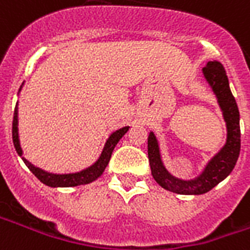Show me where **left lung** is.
Returning a JSON list of instances; mask_svg holds the SVG:
<instances>
[{"mask_svg": "<svg viewBox=\"0 0 250 250\" xmlns=\"http://www.w3.org/2000/svg\"><path fill=\"white\" fill-rule=\"evenodd\" d=\"M203 74L218 97L219 106L227 123V143L218 155L207 164L201 176L195 180L182 181L169 174L161 161L155 133L150 132L148 136V160L153 178L164 188L184 195H201L214 188L233 170L240 155V112L229 89L226 69L219 62H208L203 68Z\"/></svg>", "mask_w": 250, "mask_h": 250, "instance_id": "obj_1", "label": "left lung"}]
</instances>
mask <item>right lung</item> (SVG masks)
<instances>
[{
    "mask_svg": "<svg viewBox=\"0 0 250 250\" xmlns=\"http://www.w3.org/2000/svg\"><path fill=\"white\" fill-rule=\"evenodd\" d=\"M129 127H123V128L118 129L114 133H111V136L107 139V142L104 144V148L102 150V155L98 159V161L91 165L90 167H87L85 170L80 171V173H73V174H51L47 171L42 170L39 167H34L32 164H30L26 159H23L24 164L27 165V167L32 171V174L38 178V180L43 182L47 186L51 188H72V186H79V185L89 184L91 181L97 180L98 177L102 174L107 167L108 161L111 159V153L118 142L121 140L122 136L128 131ZM11 133H13V143H14L15 150L19 156H22V149L19 146L18 139V108L15 106L14 108V118H13V128H11Z\"/></svg>",
    "mask_w": 250,
    "mask_h": 250,
    "instance_id": "obj_1",
    "label": "right lung"
}]
</instances>
